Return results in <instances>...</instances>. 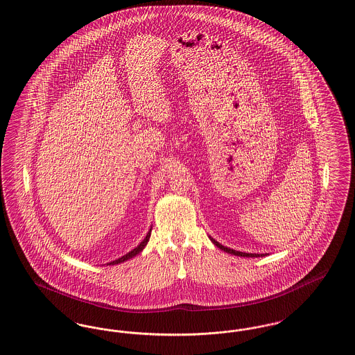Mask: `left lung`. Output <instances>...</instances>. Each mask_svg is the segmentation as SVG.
<instances>
[{
	"label": "left lung",
	"instance_id": "left-lung-1",
	"mask_svg": "<svg viewBox=\"0 0 355 355\" xmlns=\"http://www.w3.org/2000/svg\"><path fill=\"white\" fill-rule=\"evenodd\" d=\"M210 238V241L217 246V248H220V250H223V252H226V253L233 254V255H238V257H248V258H250V257H265V255H268V254H255V253H242V252H236V250H233V249H229V248H226V246H223V245H220V242H217L214 238H211V236H209Z\"/></svg>",
	"mask_w": 355,
	"mask_h": 355
}]
</instances>
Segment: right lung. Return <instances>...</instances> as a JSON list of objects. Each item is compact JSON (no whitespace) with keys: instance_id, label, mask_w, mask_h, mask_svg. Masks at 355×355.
<instances>
[{"instance_id":"right-lung-1","label":"right lung","mask_w":355,"mask_h":355,"mask_svg":"<svg viewBox=\"0 0 355 355\" xmlns=\"http://www.w3.org/2000/svg\"><path fill=\"white\" fill-rule=\"evenodd\" d=\"M150 234H152V227H150V230H149V233L146 234V236L144 238V241L137 246V248H135L132 252H129L128 254H125V255H122L121 258H119V259H116V261H112V262H109L107 265H119V263H122V262H125V261H128V259H130V258H133V257H135L137 254L141 253L144 249H145V246L148 245V242H149V238H150Z\"/></svg>"}]
</instances>
